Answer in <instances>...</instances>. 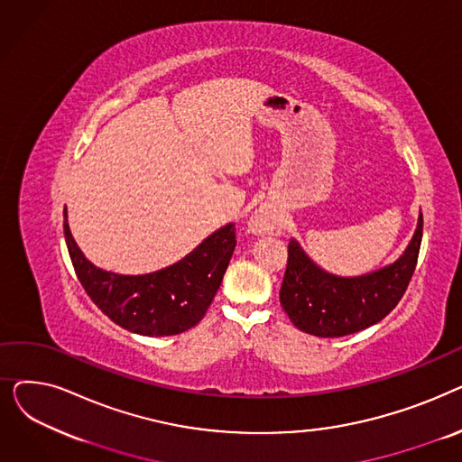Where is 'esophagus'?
<instances>
[{"mask_svg":"<svg viewBox=\"0 0 462 462\" xmlns=\"http://www.w3.org/2000/svg\"><path fill=\"white\" fill-rule=\"evenodd\" d=\"M249 226H251V232L260 234V232H268V230H272V228H273V221H272V217H270L268 213L258 211V213H254V217L251 218Z\"/></svg>","mask_w":462,"mask_h":462,"instance_id":"obj_1","label":"esophagus"}]
</instances>
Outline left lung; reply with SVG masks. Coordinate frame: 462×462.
I'll use <instances>...</instances> for the list:
<instances>
[{
  "mask_svg": "<svg viewBox=\"0 0 462 462\" xmlns=\"http://www.w3.org/2000/svg\"><path fill=\"white\" fill-rule=\"evenodd\" d=\"M423 236V215L406 253L371 275L343 279L317 268L294 239L281 284V305L292 324L314 337H345L390 314L414 275Z\"/></svg>",
  "mask_w": 462,
  "mask_h": 462,
  "instance_id": "1",
  "label": "left lung"
}]
</instances>
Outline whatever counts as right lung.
<instances>
[{
	"label": "right lung",
	"instance_id": "add662e5",
	"mask_svg": "<svg viewBox=\"0 0 462 462\" xmlns=\"http://www.w3.org/2000/svg\"><path fill=\"white\" fill-rule=\"evenodd\" d=\"M63 232L72 268L91 301L114 324L150 337L178 335L204 319L236 247V226L226 225L170 268L127 277L95 268L80 253L67 223Z\"/></svg>",
	"mask_w": 462,
	"mask_h": 462
}]
</instances>
